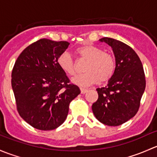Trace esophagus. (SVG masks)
<instances>
[{
	"label": "esophagus",
	"instance_id": "esophagus-1",
	"mask_svg": "<svg viewBox=\"0 0 157 157\" xmlns=\"http://www.w3.org/2000/svg\"><path fill=\"white\" fill-rule=\"evenodd\" d=\"M80 90H81V93L82 94H85L87 91H88V89L85 88H80Z\"/></svg>",
	"mask_w": 157,
	"mask_h": 157
}]
</instances>
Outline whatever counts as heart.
I'll list each match as a JSON object with an SVG mask.
<instances>
[{
  "mask_svg": "<svg viewBox=\"0 0 157 157\" xmlns=\"http://www.w3.org/2000/svg\"><path fill=\"white\" fill-rule=\"evenodd\" d=\"M79 58L87 61L84 71L72 78V83L79 86H88L97 82L104 83L108 82L113 75L116 68L114 57L111 54L104 52L101 48L88 44L77 48L75 51ZM57 64L65 73L73 75L75 73V63L73 58L67 52L59 56Z\"/></svg>",
  "mask_w": 157,
  "mask_h": 157,
  "instance_id": "obj_1",
  "label": "heart"
}]
</instances>
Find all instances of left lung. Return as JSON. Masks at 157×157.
Instances as JSON below:
<instances>
[{"label":"left lung","instance_id":"8db88e82","mask_svg":"<svg viewBox=\"0 0 157 157\" xmlns=\"http://www.w3.org/2000/svg\"><path fill=\"white\" fill-rule=\"evenodd\" d=\"M112 48L116 68L106 86L97 88L98 99L92 105L98 121L118 126L135 116L146 86L143 65L135 51L126 44L113 38L99 40Z\"/></svg>","mask_w":157,"mask_h":157}]
</instances>
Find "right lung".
Listing matches in <instances>:
<instances>
[{
	"label": "right lung",
	"instance_id": "right-lung-1",
	"mask_svg": "<svg viewBox=\"0 0 157 157\" xmlns=\"http://www.w3.org/2000/svg\"><path fill=\"white\" fill-rule=\"evenodd\" d=\"M67 41L42 38L27 47L12 71V88L21 117L35 128L49 131L62 125L71 101L80 94L57 64Z\"/></svg>",
	"mask_w": 157,
	"mask_h": 157
}]
</instances>
